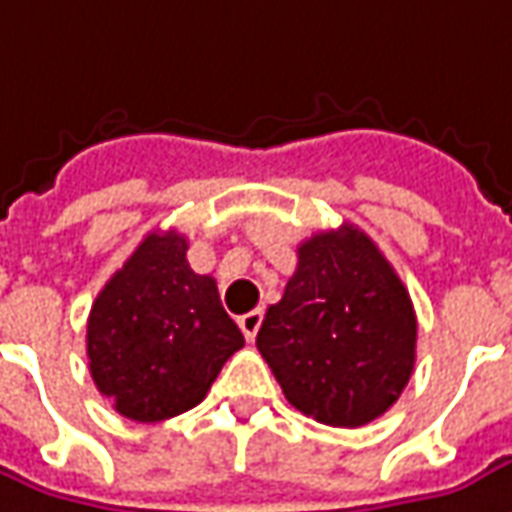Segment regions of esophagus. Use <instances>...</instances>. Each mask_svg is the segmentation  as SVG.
Listing matches in <instances>:
<instances>
[{
  "label": "esophagus",
  "instance_id": "obj_1",
  "mask_svg": "<svg viewBox=\"0 0 512 512\" xmlns=\"http://www.w3.org/2000/svg\"><path fill=\"white\" fill-rule=\"evenodd\" d=\"M260 322H263V314L260 311H252V314H243L238 319V325H241L243 336H246V342H255L257 330H260Z\"/></svg>",
  "mask_w": 512,
  "mask_h": 512
}]
</instances>
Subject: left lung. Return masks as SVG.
<instances>
[{
	"instance_id": "left-lung-1",
	"label": "left lung",
	"mask_w": 512,
	"mask_h": 512,
	"mask_svg": "<svg viewBox=\"0 0 512 512\" xmlns=\"http://www.w3.org/2000/svg\"><path fill=\"white\" fill-rule=\"evenodd\" d=\"M409 291L353 224L300 243L283 300L257 330L283 395L325 426L356 429L401 398L415 370Z\"/></svg>"
}]
</instances>
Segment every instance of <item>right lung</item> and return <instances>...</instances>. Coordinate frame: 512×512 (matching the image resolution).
Here are the masks:
<instances>
[{
  "label": "right lung",
  "mask_w": 512,
  "mask_h": 512,
  "mask_svg": "<svg viewBox=\"0 0 512 512\" xmlns=\"http://www.w3.org/2000/svg\"><path fill=\"white\" fill-rule=\"evenodd\" d=\"M243 333L210 274L187 263V238L151 232L97 294L86 353L100 395L137 423L168 420L204 401Z\"/></svg>",
  "instance_id": "1"
}]
</instances>
